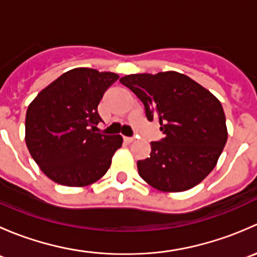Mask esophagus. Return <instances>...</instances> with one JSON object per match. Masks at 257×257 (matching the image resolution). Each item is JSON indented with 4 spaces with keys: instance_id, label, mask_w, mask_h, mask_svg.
Instances as JSON below:
<instances>
[{
    "instance_id": "esophagus-1",
    "label": "esophagus",
    "mask_w": 257,
    "mask_h": 257,
    "mask_svg": "<svg viewBox=\"0 0 257 257\" xmlns=\"http://www.w3.org/2000/svg\"><path fill=\"white\" fill-rule=\"evenodd\" d=\"M134 141H136L134 137H124V142H126V143H133Z\"/></svg>"
}]
</instances>
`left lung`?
I'll list each match as a JSON object with an SVG mask.
<instances>
[{
  "mask_svg": "<svg viewBox=\"0 0 257 257\" xmlns=\"http://www.w3.org/2000/svg\"><path fill=\"white\" fill-rule=\"evenodd\" d=\"M119 80L143 102L148 120H159L164 134L160 142L150 143V157L137 164L141 178L165 193L185 191L201 183L227 141L220 100L174 71L129 74Z\"/></svg>",
  "mask_w": 257,
  "mask_h": 257,
  "instance_id": "1",
  "label": "left lung"
}]
</instances>
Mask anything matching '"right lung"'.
<instances>
[{
  "label": "right lung",
  "instance_id": "obj_1",
  "mask_svg": "<svg viewBox=\"0 0 257 257\" xmlns=\"http://www.w3.org/2000/svg\"><path fill=\"white\" fill-rule=\"evenodd\" d=\"M119 78L112 72L74 68L41 90L26 113V144L40 169L54 183L87 186L112 164L121 136L95 133L98 104Z\"/></svg>",
  "mask_w": 257,
  "mask_h": 257
}]
</instances>
